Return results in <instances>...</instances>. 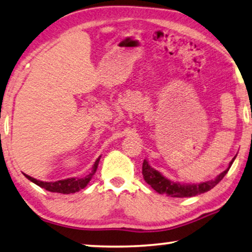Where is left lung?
Segmentation results:
<instances>
[{"instance_id":"obj_1","label":"left lung","mask_w":252,"mask_h":252,"mask_svg":"<svg viewBox=\"0 0 252 252\" xmlns=\"http://www.w3.org/2000/svg\"><path fill=\"white\" fill-rule=\"evenodd\" d=\"M235 157L231 160L230 164H228V167L226 170L222 172L220 175H217L216 179L199 183V185H185V183L182 185V183L179 182H172L166 178H164L158 171H156L155 168L150 166L146 159L144 160V163H142V175H144L145 181L147 182L156 192H158L160 194H166V196L176 198L193 197L204 192H207V191L213 189L216 185H219V183L222 181L224 176L226 175L228 170H230L231 165L233 164Z\"/></svg>"}]
</instances>
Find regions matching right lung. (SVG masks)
<instances>
[{"label": "right lung", "instance_id": "1", "mask_svg": "<svg viewBox=\"0 0 252 252\" xmlns=\"http://www.w3.org/2000/svg\"><path fill=\"white\" fill-rule=\"evenodd\" d=\"M100 156L96 159L95 164L93 166V171L90 172L88 175H86L85 178H70V179H65V180H60V181H55V182H43L39 181V180L33 179L32 176H29L27 174H25L26 178L30 181L35 183L40 188H44L45 190L51 191V192H59V193H64V194H69V193H74L78 192L79 190L84 189V188L88 185L90 180H92L93 175L95 174V172L97 170V166H98Z\"/></svg>", "mask_w": 252, "mask_h": 252}]
</instances>
